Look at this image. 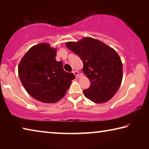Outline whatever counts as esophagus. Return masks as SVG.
Returning <instances> with one entry per match:
<instances>
[{"label": "esophagus", "mask_w": 149, "mask_h": 149, "mask_svg": "<svg viewBox=\"0 0 149 149\" xmlns=\"http://www.w3.org/2000/svg\"><path fill=\"white\" fill-rule=\"evenodd\" d=\"M74 75H75V76L77 78L79 77V76H80V74H79V73L78 72H77V71H74Z\"/></svg>", "instance_id": "obj_1"}]
</instances>
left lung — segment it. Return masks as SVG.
Here are the masks:
<instances>
[{
	"mask_svg": "<svg viewBox=\"0 0 149 149\" xmlns=\"http://www.w3.org/2000/svg\"><path fill=\"white\" fill-rule=\"evenodd\" d=\"M82 60L83 72L91 86L84 91L88 99L95 103L107 102L114 97L122 84L123 65L116 51L104 42L86 37L77 42L65 43Z\"/></svg>",
	"mask_w": 149,
	"mask_h": 149,
	"instance_id": "left-lung-1",
	"label": "left lung"
}]
</instances>
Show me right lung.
<instances>
[{
	"label": "right lung",
	"mask_w": 149,
	"mask_h": 149,
	"mask_svg": "<svg viewBox=\"0 0 149 149\" xmlns=\"http://www.w3.org/2000/svg\"><path fill=\"white\" fill-rule=\"evenodd\" d=\"M56 48L42 42L30 48L19 62L18 75L22 85L40 102H58L75 79L73 73L64 71L62 62L56 61Z\"/></svg>",
	"instance_id": "1"
}]
</instances>
